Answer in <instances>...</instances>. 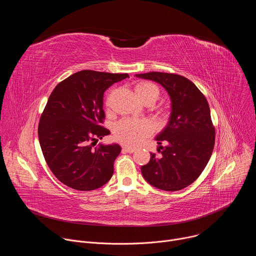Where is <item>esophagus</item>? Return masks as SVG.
I'll return each instance as SVG.
<instances>
[{"label": "esophagus", "mask_w": 256, "mask_h": 256, "mask_svg": "<svg viewBox=\"0 0 256 256\" xmlns=\"http://www.w3.org/2000/svg\"><path fill=\"white\" fill-rule=\"evenodd\" d=\"M122 151L124 152H128V153H134L136 151L134 148H132V147H124L122 148Z\"/></svg>", "instance_id": "1"}]
</instances>
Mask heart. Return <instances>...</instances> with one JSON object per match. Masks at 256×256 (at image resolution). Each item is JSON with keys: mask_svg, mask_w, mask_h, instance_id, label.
I'll return each mask as SVG.
<instances>
[{"mask_svg": "<svg viewBox=\"0 0 256 256\" xmlns=\"http://www.w3.org/2000/svg\"><path fill=\"white\" fill-rule=\"evenodd\" d=\"M134 91L138 99L146 103H154L160 96V89L151 82H140L136 84ZM152 132L151 124L146 120H122L114 128V138L124 144H136L142 138Z\"/></svg>", "mask_w": 256, "mask_h": 256, "instance_id": "obj_1", "label": "heart"}]
</instances>
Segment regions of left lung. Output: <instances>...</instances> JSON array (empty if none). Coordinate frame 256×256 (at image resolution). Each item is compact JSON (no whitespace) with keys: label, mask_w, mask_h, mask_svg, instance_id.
<instances>
[{"label":"left lung","mask_w":256,"mask_h":256,"mask_svg":"<svg viewBox=\"0 0 256 256\" xmlns=\"http://www.w3.org/2000/svg\"><path fill=\"white\" fill-rule=\"evenodd\" d=\"M136 77L160 84L171 100L169 122L155 138L161 155L151 153L149 163L140 167L142 174L162 190L186 188L202 174L212 153L214 128L208 103L192 81L180 75L151 72Z\"/></svg>","instance_id":"1"}]
</instances>
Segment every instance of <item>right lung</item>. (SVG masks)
Returning <instances> with one entry per match:
<instances>
[{
  "label": "right lung",
  "instance_id": "obj_1",
  "mask_svg": "<svg viewBox=\"0 0 256 256\" xmlns=\"http://www.w3.org/2000/svg\"><path fill=\"white\" fill-rule=\"evenodd\" d=\"M128 74L80 70L58 83L52 92L38 124L44 159L54 175L66 186L94 190L109 181L122 148L99 144L110 134L100 126L105 118L103 95Z\"/></svg>",
  "mask_w": 256,
  "mask_h": 256
}]
</instances>
